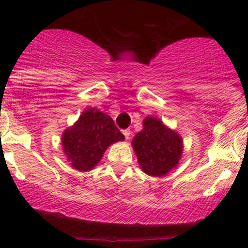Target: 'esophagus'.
I'll use <instances>...</instances> for the list:
<instances>
[{"label":"esophagus","mask_w":248,"mask_h":248,"mask_svg":"<svg viewBox=\"0 0 248 248\" xmlns=\"http://www.w3.org/2000/svg\"><path fill=\"white\" fill-rule=\"evenodd\" d=\"M122 133H124V138H126L127 140L129 139V136H131V131H128V129H124V131H122Z\"/></svg>","instance_id":"1"}]
</instances>
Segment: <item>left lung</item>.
<instances>
[{"label": "left lung", "mask_w": 248, "mask_h": 248, "mask_svg": "<svg viewBox=\"0 0 248 248\" xmlns=\"http://www.w3.org/2000/svg\"><path fill=\"white\" fill-rule=\"evenodd\" d=\"M142 171L150 176H164L179 164L182 154V139L161 120L147 116L142 131L132 141Z\"/></svg>", "instance_id": "obj_1"}]
</instances>
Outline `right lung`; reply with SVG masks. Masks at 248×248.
I'll return each mask as SVG.
<instances>
[{"instance_id": "right-lung-1", "label": "right lung", "mask_w": 248, "mask_h": 248, "mask_svg": "<svg viewBox=\"0 0 248 248\" xmlns=\"http://www.w3.org/2000/svg\"><path fill=\"white\" fill-rule=\"evenodd\" d=\"M124 139L109 115L91 108L63 132L62 147L74 169L87 171L99 163L109 145Z\"/></svg>"}]
</instances>
